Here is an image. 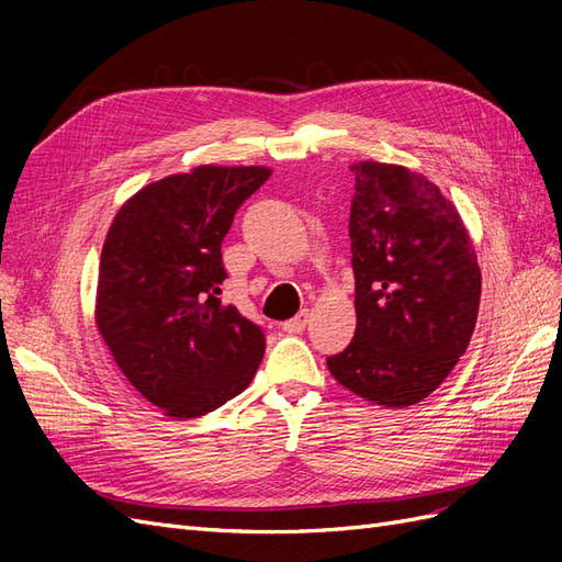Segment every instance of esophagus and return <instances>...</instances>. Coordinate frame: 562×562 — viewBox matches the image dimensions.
Here are the masks:
<instances>
[{"label":"esophagus","mask_w":562,"mask_h":562,"mask_svg":"<svg viewBox=\"0 0 562 562\" xmlns=\"http://www.w3.org/2000/svg\"><path fill=\"white\" fill-rule=\"evenodd\" d=\"M307 321H310V314H307V310H304V312H300L295 318L281 323V328H283L285 333L297 335V333H302L304 328H307Z\"/></svg>","instance_id":"esophagus-1"}]
</instances>
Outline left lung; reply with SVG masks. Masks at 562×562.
<instances>
[{
    "label": "left lung",
    "mask_w": 562,
    "mask_h": 562,
    "mask_svg": "<svg viewBox=\"0 0 562 562\" xmlns=\"http://www.w3.org/2000/svg\"><path fill=\"white\" fill-rule=\"evenodd\" d=\"M351 171L356 333L328 370L366 401L415 405L471 342L481 267L462 217L431 180L380 161H359Z\"/></svg>",
    "instance_id": "obj_1"
}]
</instances>
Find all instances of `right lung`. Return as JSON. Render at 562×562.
Here are the masks:
<instances>
[{
    "mask_svg": "<svg viewBox=\"0 0 562 562\" xmlns=\"http://www.w3.org/2000/svg\"><path fill=\"white\" fill-rule=\"evenodd\" d=\"M269 176L265 166H196L143 187L114 215L95 323L119 370L168 417L213 413L258 372L265 335L220 302V246Z\"/></svg>",
    "mask_w": 562,
    "mask_h": 562,
    "instance_id": "1",
    "label": "right lung"
}]
</instances>
